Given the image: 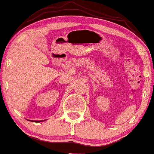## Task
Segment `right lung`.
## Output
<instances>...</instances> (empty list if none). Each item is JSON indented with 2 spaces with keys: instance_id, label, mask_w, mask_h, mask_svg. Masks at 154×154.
Returning a JSON list of instances; mask_svg holds the SVG:
<instances>
[{
  "instance_id": "obj_1",
  "label": "right lung",
  "mask_w": 154,
  "mask_h": 154,
  "mask_svg": "<svg viewBox=\"0 0 154 154\" xmlns=\"http://www.w3.org/2000/svg\"><path fill=\"white\" fill-rule=\"evenodd\" d=\"M29 121H31V120H29ZM32 121H33V122H43V120H40V121H34V120H32Z\"/></svg>"
}]
</instances>
